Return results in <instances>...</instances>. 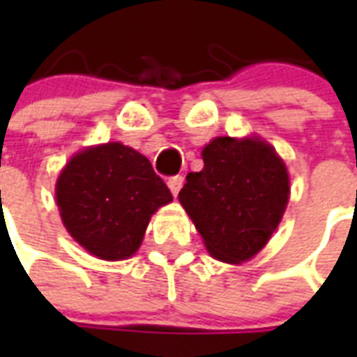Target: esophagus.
<instances>
[{
  "label": "esophagus",
  "instance_id": "obj_1",
  "mask_svg": "<svg viewBox=\"0 0 357 357\" xmlns=\"http://www.w3.org/2000/svg\"><path fill=\"white\" fill-rule=\"evenodd\" d=\"M183 176H172V178L168 179V189H170V192H172L174 196H178V192L181 190V187H183Z\"/></svg>",
  "mask_w": 357,
  "mask_h": 357
}]
</instances>
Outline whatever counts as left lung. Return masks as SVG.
I'll list each match as a JSON object with an SVG mask.
<instances>
[{
    "mask_svg": "<svg viewBox=\"0 0 357 357\" xmlns=\"http://www.w3.org/2000/svg\"><path fill=\"white\" fill-rule=\"evenodd\" d=\"M202 159L200 172L187 174L179 202L213 257L243 263L268 243L285 213V162L259 137H217Z\"/></svg>",
    "mask_w": 357,
    "mask_h": 357,
    "instance_id": "obj_1",
    "label": "left lung"
}]
</instances>
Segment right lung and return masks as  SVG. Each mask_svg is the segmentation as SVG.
Returning a JSON list of instances; mask_svg holds the SVG:
<instances>
[{
	"label": "right lung",
	"mask_w": 357,
	"mask_h": 357,
	"mask_svg": "<svg viewBox=\"0 0 357 357\" xmlns=\"http://www.w3.org/2000/svg\"><path fill=\"white\" fill-rule=\"evenodd\" d=\"M55 200L64 228L89 254L120 261L139 250L151 215L172 195L142 153L107 142L66 162Z\"/></svg>",
	"instance_id": "add662e5"
}]
</instances>
